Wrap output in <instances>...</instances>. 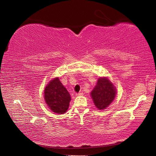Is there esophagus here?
Returning a JSON list of instances; mask_svg holds the SVG:
<instances>
[{"mask_svg": "<svg viewBox=\"0 0 156 156\" xmlns=\"http://www.w3.org/2000/svg\"><path fill=\"white\" fill-rule=\"evenodd\" d=\"M83 94V93H77L76 94V96L77 97H79V96H82Z\"/></svg>", "mask_w": 156, "mask_h": 156, "instance_id": "1", "label": "esophagus"}]
</instances>
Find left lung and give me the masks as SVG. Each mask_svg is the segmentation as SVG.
Here are the masks:
<instances>
[{"label": "left lung", "mask_w": 156, "mask_h": 156, "mask_svg": "<svg viewBox=\"0 0 156 156\" xmlns=\"http://www.w3.org/2000/svg\"><path fill=\"white\" fill-rule=\"evenodd\" d=\"M116 89L110 80L105 77L100 78L91 93L93 101L98 109H105L113 101Z\"/></svg>", "instance_id": "1"}]
</instances>
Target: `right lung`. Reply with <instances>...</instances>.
Returning <instances> with one entry per match:
<instances>
[{
  "label": "right lung",
  "mask_w": 156,
  "mask_h": 156,
  "mask_svg": "<svg viewBox=\"0 0 156 156\" xmlns=\"http://www.w3.org/2000/svg\"><path fill=\"white\" fill-rule=\"evenodd\" d=\"M44 93L45 102L52 112L63 114L67 111L71 98L58 77L47 84Z\"/></svg>",
  "instance_id": "1"
}]
</instances>
